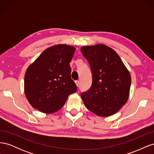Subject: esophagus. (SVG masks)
I'll use <instances>...</instances> for the list:
<instances>
[{
    "label": "esophagus",
    "mask_w": 154,
    "mask_h": 154,
    "mask_svg": "<svg viewBox=\"0 0 154 154\" xmlns=\"http://www.w3.org/2000/svg\"><path fill=\"white\" fill-rule=\"evenodd\" d=\"M75 83H76V85H77V87H78L79 85H80V82H79L78 80H76V81H75Z\"/></svg>",
    "instance_id": "obj_1"
}]
</instances>
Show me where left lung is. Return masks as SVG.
<instances>
[{"label": "left lung", "mask_w": 154, "mask_h": 154, "mask_svg": "<svg viewBox=\"0 0 154 154\" xmlns=\"http://www.w3.org/2000/svg\"><path fill=\"white\" fill-rule=\"evenodd\" d=\"M81 52L92 74L91 88L81 94L87 109L97 116L116 114L128 99L131 76L114 50L104 44L83 46Z\"/></svg>", "instance_id": "obj_1"}]
</instances>
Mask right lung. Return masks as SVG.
<instances>
[{
  "instance_id": "add662e5",
  "label": "right lung",
  "mask_w": 154,
  "mask_h": 154,
  "mask_svg": "<svg viewBox=\"0 0 154 154\" xmlns=\"http://www.w3.org/2000/svg\"><path fill=\"white\" fill-rule=\"evenodd\" d=\"M75 51L71 45H55L44 51L27 69L24 92L34 109L54 113L64 105L70 94L77 91L70 67Z\"/></svg>"
}]
</instances>
